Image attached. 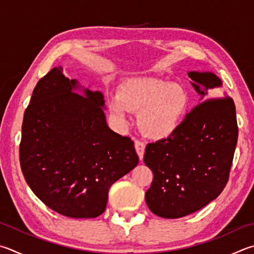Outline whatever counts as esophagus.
<instances>
[{"label": "esophagus", "mask_w": 254, "mask_h": 254, "mask_svg": "<svg viewBox=\"0 0 254 254\" xmlns=\"http://www.w3.org/2000/svg\"><path fill=\"white\" fill-rule=\"evenodd\" d=\"M134 146H135L136 153H137V155H139V159H140V160H143V155H144V151H145L144 143L141 142V141L135 140Z\"/></svg>", "instance_id": "1"}]
</instances>
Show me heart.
<instances>
[{"label":"heart","instance_id":"b5f03b06","mask_svg":"<svg viewBox=\"0 0 254 254\" xmlns=\"http://www.w3.org/2000/svg\"><path fill=\"white\" fill-rule=\"evenodd\" d=\"M188 107L189 94L182 85L155 79L128 80L120 86L118 96L108 100L110 113L121 124L127 122V111L137 114L139 130L152 140L173 134Z\"/></svg>","mask_w":254,"mask_h":254}]
</instances>
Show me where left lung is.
Segmentation results:
<instances>
[{"instance_id": "1", "label": "left lung", "mask_w": 254, "mask_h": 254, "mask_svg": "<svg viewBox=\"0 0 254 254\" xmlns=\"http://www.w3.org/2000/svg\"><path fill=\"white\" fill-rule=\"evenodd\" d=\"M200 103L178 130L149 143L144 163L153 172L145 193L151 212L178 219L202 209L223 191L238 141L236 105L222 93V82L211 72H189Z\"/></svg>"}]
</instances>
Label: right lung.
Segmentation results:
<instances>
[{
    "instance_id": "1",
    "label": "right lung",
    "mask_w": 254,
    "mask_h": 254,
    "mask_svg": "<svg viewBox=\"0 0 254 254\" xmlns=\"http://www.w3.org/2000/svg\"><path fill=\"white\" fill-rule=\"evenodd\" d=\"M53 67L33 90L24 112L20 164L34 194L58 213L96 218L109 190L139 163L134 143L108 127L103 94Z\"/></svg>"
}]
</instances>
